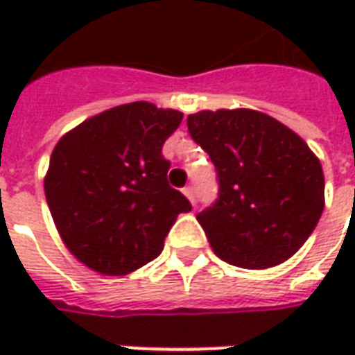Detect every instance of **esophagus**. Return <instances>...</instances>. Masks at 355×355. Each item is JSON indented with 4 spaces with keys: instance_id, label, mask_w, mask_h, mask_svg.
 I'll return each mask as SVG.
<instances>
[{
    "instance_id": "1",
    "label": "esophagus",
    "mask_w": 355,
    "mask_h": 355,
    "mask_svg": "<svg viewBox=\"0 0 355 355\" xmlns=\"http://www.w3.org/2000/svg\"><path fill=\"white\" fill-rule=\"evenodd\" d=\"M184 196L193 203V201H196V187H193V185H187V187H184Z\"/></svg>"
}]
</instances>
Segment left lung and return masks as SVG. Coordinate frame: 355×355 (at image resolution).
<instances>
[{
	"mask_svg": "<svg viewBox=\"0 0 355 355\" xmlns=\"http://www.w3.org/2000/svg\"><path fill=\"white\" fill-rule=\"evenodd\" d=\"M187 128L209 154L219 199L198 215L213 252L241 268H270L298 251L324 211V171L308 144L251 108L201 110Z\"/></svg>",
	"mask_w": 355,
	"mask_h": 355,
	"instance_id": "8db88e82",
	"label": "left lung"
}]
</instances>
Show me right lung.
Here are the masks:
<instances>
[{
  "instance_id": "right-lung-1",
  "label": "right lung",
  "mask_w": 355,
  "mask_h": 355,
  "mask_svg": "<svg viewBox=\"0 0 355 355\" xmlns=\"http://www.w3.org/2000/svg\"><path fill=\"white\" fill-rule=\"evenodd\" d=\"M184 114L152 103L104 110L57 142L45 198L64 247L106 277L154 261L189 201L168 184L162 146Z\"/></svg>"
}]
</instances>
